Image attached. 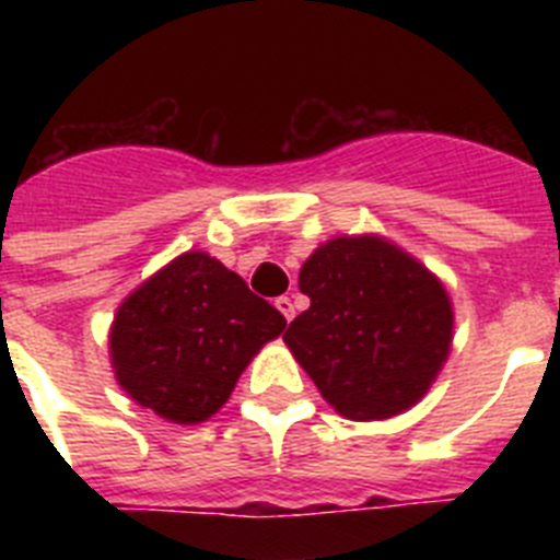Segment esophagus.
I'll list each match as a JSON object with an SVG mask.
<instances>
[{
  "label": "esophagus",
  "mask_w": 560,
  "mask_h": 560,
  "mask_svg": "<svg viewBox=\"0 0 560 560\" xmlns=\"http://www.w3.org/2000/svg\"><path fill=\"white\" fill-rule=\"evenodd\" d=\"M275 305H277V311H280L285 319H289V323L294 319V303H291V296H277Z\"/></svg>",
  "instance_id": "obj_1"
}]
</instances>
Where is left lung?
<instances>
[{"label": "left lung", "mask_w": 560, "mask_h": 560, "mask_svg": "<svg viewBox=\"0 0 560 560\" xmlns=\"http://www.w3.org/2000/svg\"><path fill=\"white\" fill-rule=\"evenodd\" d=\"M311 308L285 345L330 407L350 420L407 412L448 359L454 311L427 266L378 235H339L300 269Z\"/></svg>", "instance_id": "8db88e82"}]
</instances>
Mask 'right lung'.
Here are the masks:
<instances>
[{"label":"right lung","instance_id":"1","mask_svg":"<svg viewBox=\"0 0 560 560\" xmlns=\"http://www.w3.org/2000/svg\"><path fill=\"white\" fill-rule=\"evenodd\" d=\"M283 314L207 252H185L122 300L108 334L114 378L171 423H201L226 404Z\"/></svg>","mask_w":560,"mask_h":560}]
</instances>
